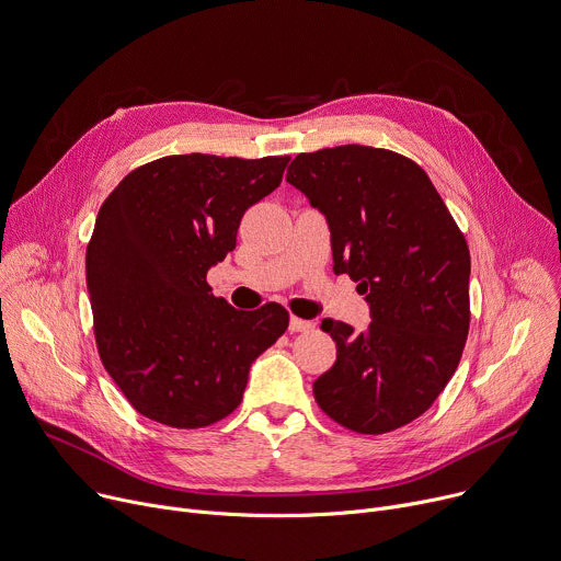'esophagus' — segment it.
<instances>
[{"mask_svg":"<svg viewBox=\"0 0 561 561\" xmlns=\"http://www.w3.org/2000/svg\"><path fill=\"white\" fill-rule=\"evenodd\" d=\"M316 324L311 320H301V318H295L290 316V322H288V331L290 333H299V331H311Z\"/></svg>","mask_w":561,"mask_h":561,"instance_id":"34e87169","label":"esophagus"}]
</instances>
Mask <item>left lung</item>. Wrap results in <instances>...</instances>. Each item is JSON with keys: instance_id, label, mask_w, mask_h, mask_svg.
Segmentation results:
<instances>
[{"instance_id": "1", "label": "left lung", "mask_w": 561, "mask_h": 561, "mask_svg": "<svg viewBox=\"0 0 561 561\" xmlns=\"http://www.w3.org/2000/svg\"><path fill=\"white\" fill-rule=\"evenodd\" d=\"M286 181L329 224L333 271L358 282L371 322L324 320L335 365L313 382L322 412L358 434L425 414L470 329V250L430 176L396 151L340 145L297 154Z\"/></svg>"}]
</instances>
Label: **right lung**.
Wrapping results in <instances>:
<instances>
[{"mask_svg":"<svg viewBox=\"0 0 561 561\" xmlns=\"http://www.w3.org/2000/svg\"><path fill=\"white\" fill-rule=\"evenodd\" d=\"M286 165L288 157H163L129 172L100 208L87 245L98 353L149 421L196 430L226 419L250 365L286 331L279 304L237 311L206 282Z\"/></svg>","mask_w":561,"mask_h":561,"instance_id":"obj_1","label":"right lung"}]
</instances>
